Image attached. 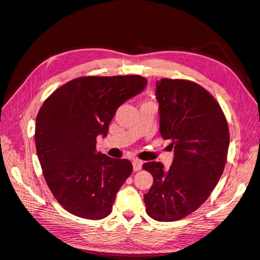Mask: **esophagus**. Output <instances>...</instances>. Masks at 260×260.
Returning a JSON list of instances; mask_svg holds the SVG:
<instances>
[{"instance_id": "1", "label": "esophagus", "mask_w": 260, "mask_h": 260, "mask_svg": "<svg viewBox=\"0 0 260 260\" xmlns=\"http://www.w3.org/2000/svg\"><path fill=\"white\" fill-rule=\"evenodd\" d=\"M132 165H133V170L139 171L141 168H142L143 161L142 160H139V159H135V160L132 161Z\"/></svg>"}]
</instances>
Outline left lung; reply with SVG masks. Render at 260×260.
I'll return each instance as SVG.
<instances>
[{
    "instance_id": "8db88e82",
    "label": "left lung",
    "mask_w": 260,
    "mask_h": 260,
    "mask_svg": "<svg viewBox=\"0 0 260 260\" xmlns=\"http://www.w3.org/2000/svg\"><path fill=\"white\" fill-rule=\"evenodd\" d=\"M159 132L171 140L174 160L143 165L154 182L144 195L147 215L179 220L205 202L221 177L229 148V128L217 101L200 84L164 78L156 82Z\"/></svg>"
}]
</instances>
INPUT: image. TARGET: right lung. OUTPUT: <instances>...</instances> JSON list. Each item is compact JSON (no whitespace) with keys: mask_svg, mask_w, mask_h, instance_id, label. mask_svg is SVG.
<instances>
[{"mask_svg":"<svg viewBox=\"0 0 260 260\" xmlns=\"http://www.w3.org/2000/svg\"><path fill=\"white\" fill-rule=\"evenodd\" d=\"M147 84L144 77H80L46 99L36 120V147L55 199L75 216L99 220L112 212L116 194L131 175L128 159L96 151L125 101Z\"/></svg>","mask_w":260,"mask_h":260,"instance_id":"1","label":"right lung"}]
</instances>
